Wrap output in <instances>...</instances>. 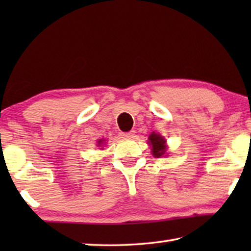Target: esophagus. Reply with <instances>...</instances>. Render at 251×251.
<instances>
[{
	"instance_id": "1",
	"label": "esophagus",
	"mask_w": 251,
	"mask_h": 251,
	"mask_svg": "<svg viewBox=\"0 0 251 251\" xmlns=\"http://www.w3.org/2000/svg\"><path fill=\"white\" fill-rule=\"evenodd\" d=\"M121 135L125 138H133L135 134H134V130H130V131H127V133H122Z\"/></svg>"
}]
</instances>
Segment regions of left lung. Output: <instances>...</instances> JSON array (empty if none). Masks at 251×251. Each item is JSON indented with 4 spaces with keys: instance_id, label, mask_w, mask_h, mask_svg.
<instances>
[{
    "instance_id": "1",
    "label": "left lung",
    "mask_w": 251,
    "mask_h": 251,
    "mask_svg": "<svg viewBox=\"0 0 251 251\" xmlns=\"http://www.w3.org/2000/svg\"><path fill=\"white\" fill-rule=\"evenodd\" d=\"M165 139L161 137L160 135H157L152 133L150 136V145H151V152L152 155L157 158H159L160 156H163L166 151V146H165Z\"/></svg>"
}]
</instances>
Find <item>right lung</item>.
<instances>
[{
    "label": "right lung",
    "instance_id": "right-lung-1",
    "mask_svg": "<svg viewBox=\"0 0 251 251\" xmlns=\"http://www.w3.org/2000/svg\"><path fill=\"white\" fill-rule=\"evenodd\" d=\"M101 143H103V142H101V141H100V142H99V145H100V144H101Z\"/></svg>",
    "mask_w": 251,
    "mask_h": 251
}]
</instances>
